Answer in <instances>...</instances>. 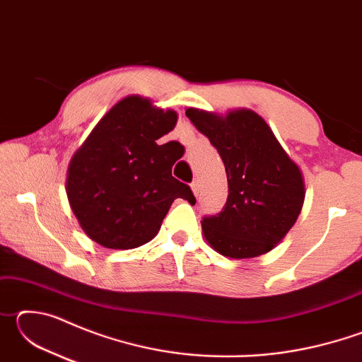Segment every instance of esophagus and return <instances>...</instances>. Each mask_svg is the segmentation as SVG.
Returning a JSON list of instances; mask_svg holds the SVG:
<instances>
[{"mask_svg": "<svg viewBox=\"0 0 362 362\" xmlns=\"http://www.w3.org/2000/svg\"><path fill=\"white\" fill-rule=\"evenodd\" d=\"M199 189H201V185H199V180H193L192 183V192L194 196L199 194Z\"/></svg>", "mask_w": 362, "mask_h": 362, "instance_id": "obj_1", "label": "esophagus"}]
</instances>
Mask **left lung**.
Segmentation results:
<instances>
[{
    "label": "left lung",
    "instance_id": "8db88e82",
    "mask_svg": "<svg viewBox=\"0 0 362 362\" xmlns=\"http://www.w3.org/2000/svg\"><path fill=\"white\" fill-rule=\"evenodd\" d=\"M193 126L225 164L223 211L201 220L207 244L230 259H252L283 241L305 201V179L268 122L249 108L218 115L187 108Z\"/></svg>",
    "mask_w": 362,
    "mask_h": 362
}]
</instances>
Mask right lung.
I'll use <instances>...</instances> for the list:
<instances>
[{
  "label": "right lung",
  "instance_id": "add662e5",
  "mask_svg": "<svg viewBox=\"0 0 362 362\" xmlns=\"http://www.w3.org/2000/svg\"><path fill=\"white\" fill-rule=\"evenodd\" d=\"M175 124L174 110L127 95L102 116L75 151L65 189L90 240L107 249L139 247L158 235L174 199L193 203L189 187L173 177L183 146L158 144Z\"/></svg>",
  "mask_w": 362,
  "mask_h": 362
}]
</instances>
